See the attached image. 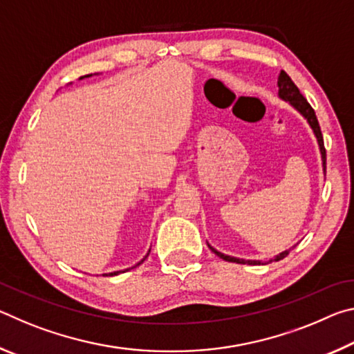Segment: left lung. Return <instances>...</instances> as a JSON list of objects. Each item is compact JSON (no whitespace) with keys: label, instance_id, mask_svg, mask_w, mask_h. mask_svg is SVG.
I'll list each match as a JSON object with an SVG mask.
<instances>
[{"label":"left lung","instance_id":"8db88e82","mask_svg":"<svg viewBox=\"0 0 354 354\" xmlns=\"http://www.w3.org/2000/svg\"><path fill=\"white\" fill-rule=\"evenodd\" d=\"M278 87H279V98H283L286 101H289V103L295 107V109L301 113V115L308 120V123L310 124V128H313L314 134L317 137V142H319V147H320V153H322V160H323V169L326 171V149H325V143H323V136H322V129H320V124H319V120L315 117V112L310 104L306 101V98L303 97L301 93H299L298 87L295 86V82L290 80V76L286 73L284 70H281L279 77H278ZM209 248H211L215 254H217L220 259L227 261V262H236V263H248V266H259L261 261H245V259H237V257H231V256H226L223 253H220L215 248H212L211 245H209ZM290 251V250H289ZM289 251H283V253L278 254L274 257L273 261H281L284 259V257L289 254Z\"/></svg>","mask_w":354,"mask_h":354}]
</instances>
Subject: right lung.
Returning a JSON list of instances; mask_svg holds the SVG:
<instances>
[{"label":"right lung","mask_w":354,"mask_h":354,"mask_svg":"<svg viewBox=\"0 0 354 354\" xmlns=\"http://www.w3.org/2000/svg\"><path fill=\"white\" fill-rule=\"evenodd\" d=\"M87 76H92V75H86V76H82V77H87ZM82 77H81V80H82ZM148 254H149V253H148ZM148 254H147L145 257H143V259H142V261H140L139 263H142L143 261H145V259H147V257H148ZM139 263H137V266H139ZM123 272H124V270H123ZM127 272H128V270H127ZM118 273H120V272H113V273H109V274H111V277H113V274H118Z\"/></svg>","instance_id":"right-lung-1"}]
</instances>
